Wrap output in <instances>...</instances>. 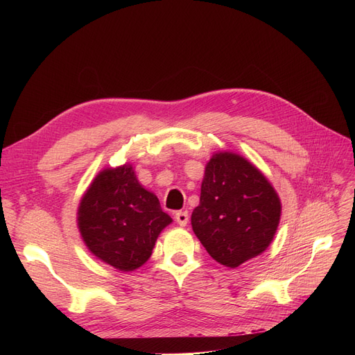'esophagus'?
<instances>
[{
  "label": "esophagus",
  "mask_w": 355,
  "mask_h": 355,
  "mask_svg": "<svg viewBox=\"0 0 355 355\" xmlns=\"http://www.w3.org/2000/svg\"><path fill=\"white\" fill-rule=\"evenodd\" d=\"M175 219L180 225V227H187V223L189 220V214H188L187 210H180L175 214Z\"/></svg>",
  "instance_id": "1"
}]
</instances>
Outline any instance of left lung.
I'll list each match as a JSON object with an SVG mask.
<instances>
[{
	"instance_id": "left-lung-1",
	"label": "left lung",
	"mask_w": 355,
	"mask_h": 355,
	"mask_svg": "<svg viewBox=\"0 0 355 355\" xmlns=\"http://www.w3.org/2000/svg\"><path fill=\"white\" fill-rule=\"evenodd\" d=\"M282 204L268 179L245 158L219 153L206 166L192 230L214 261L237 268L272 241Z\"/></svg>"
}]
</instances>
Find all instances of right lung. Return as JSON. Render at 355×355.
<instances>
[{
	"label": "right lung",
	"mask_w": 355,
	"mask_h": 355,
	"mask_svg": "<svg viewBox=\"0 0 355 355\" xmlns=\"http://www.w3.org/2000/svg\"><path fill=\"white\" fill-rule=\"evenodd\" d=\"M171 218L139 184L130 166L105 168L78 209V228L89 250L120 271L142 266Z\"/></svg>",
	"instance_id": "obj_1"
}]
</instances>
